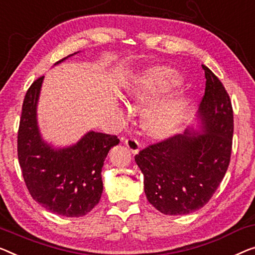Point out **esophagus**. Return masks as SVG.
Segmentation results:
<instances>
[{"label": "esophagus", "mask_w": 255, "mask_h": 255, "mask_svg": "<svg viewBox=\"0 0 255 255\" xmlns=\"http://www.w3.org/2000/svg\"><path fill=\"white\" fill-rule=\"evenodd\" d=\"M125 144H126L128 149L131 151V153L135 154V153H137V152L139 151L140 145H139V143H138L137 139H135V138H126V139H125Z\"/></svg>", "instance_id": "esophagus-1"}]
</instances>
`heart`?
Wrapping results in <instances>:
<instances>
[{
    "instance_id": "obj_1",
    "label": "heart",
    "mask_w": 255,
    "mask_h": 255,
    "mask_svg": "<svg viewBox=\"0 0 255 255\" xmlns=\"http://www.w3.org/2000/svg\"><path fill=\"white\" fill-rule=\"evenodd\" d=\"M181 85V75L172 68H150L139 74L128 87L126 98L131 104H147ZM187 109L188 100L184 96L167 98L147 109L144 116V127L154 137L168 136L180 126Z\"/></svg>"
}]
</instances>
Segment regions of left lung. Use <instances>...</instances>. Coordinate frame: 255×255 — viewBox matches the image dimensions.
Wrapping results in <instances>:
<instances>
[{
    "label": "left lung",
    "instance_id": "1",
    "mask_svg": "<svg viewBox=\"0 0 255 255\" xmlns=\"http://www.w3.org/2000/svg\"><path fill=\"white\" fill-rule=\"evenodd\" d=\"M198 111L200 130H185L135 155L149 203L166 215H184L208 203L230 162L234 112L227 90L210 68Z\"/></svg>",
    "mask_w": 255,
    "mask_h": 255
}]
</instances>
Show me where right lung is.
I'll list each match as a JSON object with an SVG mask.
<instances>
[{"mask_svg": "<svg viewBox=\"0 0 255 255\" xmlns=\"http://www.w3.org/2000/svg\"><path fill=\"white\" fill-rule=\"evenodd\" d=\"M43 79L32 83L22 103L18 130L19 165L34 200L58 215L79 218L100 201L103 192L102 167L109 151L120 140L115 135L90 130L66 147L45 142L36 117Z\"/></svg>", "mask_w": 255, "mask_h": 255, "instance_id": "1", "label": "right lung"}]
</instances>
